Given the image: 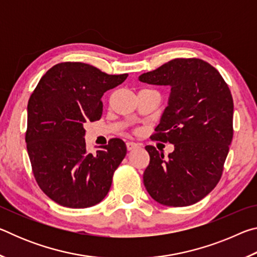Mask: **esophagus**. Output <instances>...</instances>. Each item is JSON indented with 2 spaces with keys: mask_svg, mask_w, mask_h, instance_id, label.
Listing matches in <instances>:
<instances>
[{
  "mask_svg": "<svg viewBox=\"0 0 257 257\" xmlns=\"http://www.w3.org/2000/svg\"><path fill=\"white\" fill-rule=\"evenodd\" d=\"M127 150L128 151H133L135 149H138V147H141V145L137 144V143H134V142H127Z\"/></svg>",
  "mask_w": 257,
  "mask_h": 257,
  "instance_id": "obj_1",
  "label": "esophagus"
}]
</instances>
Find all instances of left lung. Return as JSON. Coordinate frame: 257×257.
Segmentation results:
<instances>
[{"instance_id":"obj_1","label":"left lung","mask_w":257,"mask_h":257,"mask_svg":"<svg viewBox=\"0 0 257 257\" xmlns=\"http://www.w3.org/2000/svg\"><path fill=\"white\" fill-rule=\"evenodd\" d=\"M139 80L169 85L171 94L152 141L170 143L167 159L146 146L150 163L143 179L151 197L162 205L188 206L220 181L233 136V101L220 72L196 58L175 59Z\"/></svg>"}]
</instances>
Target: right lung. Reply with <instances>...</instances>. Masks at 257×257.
I'll use <instances>...</instances> for the list:
<instances>
[{
	"label": "right lung",
	"instance_id": "obj_1",
	"mask_svg": "<svg viewBox=\"0 0 257 257\" xmlns=\"http://www.w3.org/2000/svg\"><path fill=\"white\" fill-rule=\"evenodd\" d=\"M127 77L82 62H61L41 78L30 95L27 151L35 180L52 201L84 208L106 196L127 147L122 139L112 138L89 153L84 124L101 119L103 94Z\"/></svg>",
	"mask_w": 257,
	"mask_h": 257
}]
</instances>
